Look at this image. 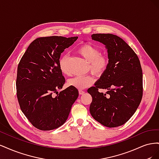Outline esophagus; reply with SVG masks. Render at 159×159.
<instances>
[{
	"label": "esophagus",
	"mask_w": 159,
	"mask_h": 159,
	"mask_svg": "<svg viewBox=\"0 0 159 159\" xmlns=\"http://www.w3.org/2000/svg\"><path fill=\"white\" fill-rule=\"evenodd\" d=\"M79 93H80V95H83V94H84V93H85V91H82V90H81V89H80V90H79Z\"/></svg>",
	"instance_id": "1"
}]
</instances>
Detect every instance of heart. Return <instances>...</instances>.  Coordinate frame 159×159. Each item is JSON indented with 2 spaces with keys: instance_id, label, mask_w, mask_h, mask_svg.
<instances>
[{
  "instance_id": "obj_1",
  "label": "heart",
  "mask_w": 159,
  "mask_h": 159,
  "mask_svg": "<svg viewBox=\"0 0 159 159\" xmlns=\"http://www.w3.org/2000/svg\"><path fill=\"white\" fill-rule=\"evenodd\" d=\"M78 52L89 62V68L94 74L101 75L106 70L109 60L105 56L101 55L100 50L97 47L91 44H84L78 49ZM67 60L68 56L66 55L62 56L59 60L60 70L64 75L69 74L66 65ZM93 81L94 78L91 75H79L70 79L68 81V85L72 88L84 89L92 85Z\"/></svg>"
}]
</instances>
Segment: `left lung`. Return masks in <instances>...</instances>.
Masks as SVG:
<instances>
[{
    "label": "left lung",
    "mask_w": 159,
    "mask_h": 159,
    "mask_svg": "<svg viewBox=\"0 0 159 159\" xmlns=\"http://www.w3.org/2000/svg\"><path fill=\"white\" fill-rule=\"evenodd\" d=\"M93 40L107 50V68L88 89L92 97L89 107L91 116L107 127L125 123L136 111L143 96V73L137 54L122 38L112 34H94ZM99 89H107L106 94Z\"/></svg>",
    "instance_id": "8db88e82"
}]
</instances>
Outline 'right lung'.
I'll list each match as a JSON object with an SVG mask.
<instances>
[{
    "mask_svg": "<svg viewBox=\"0 0 159 159\" xmlns=\"http://www.w3.org/2000/svg\"><path fill=\"white\" fill-rule=\"evenodd\" d=\"M78 38H36L28 47L19 62L16 83L18 103L28 121L42 131L61 126L78 98V89L70 86L60 92L57 91L65 84L59 68L61 54Z\"/></svg>",
    "mask_w": 159,
    "mask_h": 159,
    "instance_id": "add662e5",
    "label": "right lung"
}]
</instances>
